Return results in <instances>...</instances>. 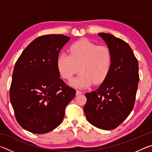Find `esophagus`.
<instances>
[{
    "instance_id": "1",
    "label": "esophagus",
    "mask_w": 152,
    "mask_h": 152,
    "mask_svg": "<svg viewBox=\"0 0 152 152\" xmlns=\"http://www.w3.org/2000/svg\"><path fill=\"white\" fill-rule=\"evenodd\" d=\"M82 94V92H81V91H76V94L77 95V96H78V95H80V94Z\"/></svg>"
}]
</instances>
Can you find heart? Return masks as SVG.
Instances as JSON below:
<instances>
[{"label": "heart", "instance_id": "heart-1", "mask_svg": "<svg viewBox=\"0 0 152 152\" xmlns=\"http://www.w3.org/2000/svg\"><path fill=\"white\" fill-rule=\"evenodd\" d=\"M70 54L61 53L57 59V67L61 76L70 80L78 72L79 75L70 82L71 86L83 88L104 81L111 69L113 57L110 49L98 46L86 39H82L70 45Z\"/></svg>", "mask_w": 152, "mask_h": 152}]
</instances>
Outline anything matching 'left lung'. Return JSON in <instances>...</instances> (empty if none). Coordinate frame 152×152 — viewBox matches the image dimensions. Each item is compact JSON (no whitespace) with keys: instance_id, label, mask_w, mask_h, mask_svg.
I'll use <instances>...</instances> for the list:
<instances>
[{"instance_id":"left-lung-1","label":"left lung","mask_w":152,"mask_h":152,"mask_svg":"<svg viewBox=\"0 0 152 152\" xmlns=\"http://www.w3.org/2000/svg\"><path fill=\"white\" fill-rule=\"evenodd\" d=\"M98 35L111 51V69L99 88L86 93L84 110L91 124L101 129L112 130L129 116L134 107L140 80L138 61L123 40L109 33Z\"/></svg>"}]
</instances>
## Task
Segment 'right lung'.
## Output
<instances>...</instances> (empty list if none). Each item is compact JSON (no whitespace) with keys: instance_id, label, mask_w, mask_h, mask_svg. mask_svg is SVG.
Returning <instances> with one entry per match:
<instances>
[{"instance_id":"right-lung-1","label":"right lung","mask_w":152,"mask_h":152,"mask_svg":"<svg viewBox=\"0 0 152 152\" xmlns=\"http://www.w3.org/2000/svg\"><path fill=\"white\" fill-rule=\"evenodd\" d=\"M70 37L42 35L33 41L15 64L10 100L19 124L28 132L43 134L63 121L65 109L76 91L60 78L57 59Z\"/></svg>"}]
</instances>
